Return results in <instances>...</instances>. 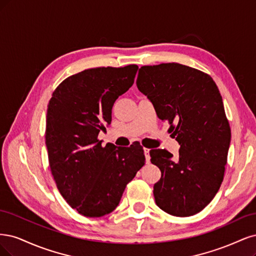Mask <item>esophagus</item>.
I'll use <instances>...</instances> for the list:
<instances>
[{
    "label": "esophagus",
    "instance_id": "1",
    "mask_svg": "<svg viewBox=\"0 0 256 256\" xmlns=\"http://www.w3.org/2000/svg\"><path fill=\"white\" fill-rule=\"evenodd\" d=\"M144 155H146V162H150V149H148V148H144Z\"/></svg>",
    "mask_w": 256,
    "mask_h": 256
}]
</instances>
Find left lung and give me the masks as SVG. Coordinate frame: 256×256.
<instances>
[{
	"label": "left lung",
	"instance_id": "1",
	"mask_svg": "<svg viewBox=\"0 0 256 256\" xmlns=\"http://www.w3.org/2000/svg\"><path fill=\"white\" fill-rule=\"evenodd\" d=\"M136 84L180 146L176 160L164 149L150 151L162 172L155 202L172 216H192L210 204L224 176L230 128L219 89L208 73L176 62L142 66Z\"/></svg>",
	"mask_w": 256,
	"mask_h": 256
}]
</instances>
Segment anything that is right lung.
I'll list each match as a JSON object with an SVG mask.
<instances>
[{"instance_id": "right-lung-1", "label": "right lung", "mask_w": 256, "mask_h": 256, "mask_svg": "<svg viewBox=\"0 0 256 256\" xmlns=\"http://www.w3.org/2000/svg\"><path fill=\"white\" fill-rule=\"evenodd\" d=\"M137 70V64L84 70L64 80L48 101V164L64 199L83 216L112 212L146 162L139 142L116 149L98 139L110 124L114 101L134 84Z\"/></svg>"}]
</instances>
